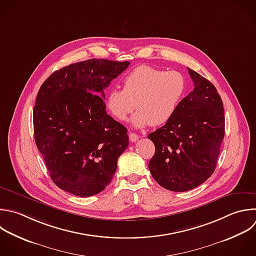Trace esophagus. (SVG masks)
<instances>
[{"label": "esophagus", "instance_id": "obj_1", "mask_svg": "<svg viewBox=\"0 0 256 256\" xmlns=\"http://www.w3.org/2000/svg\"><path fill=\"white\" fill-rule=\"evenodd\" d=\"M129 139L131 142H136L139 139V136L135 133H129Z\"/></svg>", "mask_w": 256, "mask_h": 256}]
</instances>
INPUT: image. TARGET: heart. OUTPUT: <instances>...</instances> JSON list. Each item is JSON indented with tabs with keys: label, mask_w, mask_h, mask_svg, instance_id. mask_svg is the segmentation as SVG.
Instances as JSON below:
<instances>
[{
	"label": "heart",
	"mask_w": 256,
	"mask_h": 256,
	"mask_svg": "<svg viewBox=\"0 0 256 256\" xmlns=\"http://www.w3.org/2000/svg\"><path fill=\"white\" fill-rule=\"evenodd\" d=\"M185 91L186 79L180 72L141 65L124 77L123 89L113 88L107 93L105 106L120 121L136 107L138 111L131 119L135 128L160 126L172 118Z\"/></svg>",
	"instance_id": "obj_1"
}]
</instances>
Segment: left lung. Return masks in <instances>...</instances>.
I'll return each instance as SVG.
<instances>
[{
  "mask_svg": "<svg viewBox=\"0 0 256 256\" xmlns=\"http://www.w3.org/2000/svg\"><path fill=\"white\" fill-rule=\"evenodd\" d=\"M194 89L172 118L148 138L155 145L149 170L163 188L191 190L214 172L225 133L224 108L214 85L188 68Z\"/></svg>",
  "mask_w": 256,
  "mask_h": 256,
  "instance_id": "obj_1",
  "label": "left lung"
}]
</instances>
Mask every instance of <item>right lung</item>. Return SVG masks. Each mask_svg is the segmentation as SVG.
Listing matches in <instances>:
<instances>
[{"instance_id":"obj_1","label":"right lung","mask_w":256,"mask_h":256,"mask_svg":"<svg viewBox=\"0 0 256 256\" xmlns=\"http://www.w3.org/2000/svg\"><path fill=\"white\" fill-rule=\"evenodd\" d=\"M129 64L90 59L55 71L42 84L33 112L35 142L60 189L89 197L111 182L129 137L107 114L104 90Z\"/></svg>"}]
</instances>
